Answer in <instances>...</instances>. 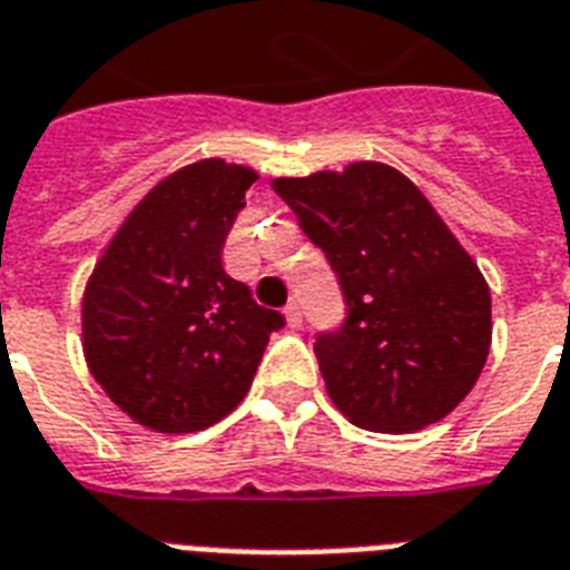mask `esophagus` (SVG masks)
I'll return each mask as SVG.
<instances>
[{
  "label": "esophagus",
  "mask_w": 570,
  "mask_h": 570,
  "mask_svg": "<svg viewBox=\"0 0 570 570\" xmlns=\"http://www.w3.org/2000/svg\"><path fill=\"white\" fill-rule=\"evenodd\" d=\"M285 321H288L291 330H297L299 323H303V312H299L297 303H288V306H285Z\"/></svg>",
  "instance_id": "esophagus-1"
}]
</instances>
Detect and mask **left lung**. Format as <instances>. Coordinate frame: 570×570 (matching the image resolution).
<instances>
[{
    "label": "left lung",
    "mask_w": 570,
    "mask_h": 570,
    "mask_svg": "<svg viewBox=\"0 0 570 570\" xmlns=\"http://www.w3.org/2000/svg\"><path fill=\"white\" fill-rule=\"evenodd\" d=\"M273 190L338 276L347 317L314 356L332 403L373 432L441 421L480 380L491 294L430 199L389 164L276 179Z\"/></svg>",
    "instance_id": "1"
}]
</instances>
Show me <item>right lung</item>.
I'll use <instances>...</instances> for the list:
<instances>
[{"label":"right lung","instance_id":"obj_1","mask_svg":"<svg viewBox=\"0 0 570 570\" xmlns=\"http://www.w3.org/2000/svg\"><path fill=\"white\" fill-rule=\"evenodd\" d=\"M253 181L256 173L220 158L158 181L85 288L90 373L149 430L199 432L226 417L247 397L271 332L285 326L223 271V244Z\"/></svg>","mask_w":570,"mask_h":570}]
</instances>
